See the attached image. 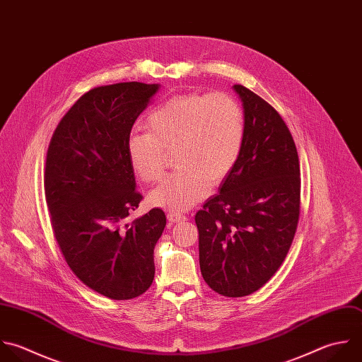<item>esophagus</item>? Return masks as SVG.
<instances>
[{
	"instance_id": "esophagus-1",
	"label": "esophagus",
	"mask_w": 362,
	"mask_h": 362,
	"mask_svg": "<svg viewBox=\"0 0 362 362\" xmlns=\"http://www.w3.org/2000/svg\"><path fill=\"white\" fill-rule=\"evenodd\" d=\"M168 220L170 223H183V221H186V216H183L180 213L170 211V213H168Z\"/></svg>"
}]
</instances>
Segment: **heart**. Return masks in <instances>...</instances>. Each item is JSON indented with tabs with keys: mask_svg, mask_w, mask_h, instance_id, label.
<instances>
[{
	"mask_svg": "<svg viewBox=\"0 0 362 362\" xmlns=\"http://www.w3.org/2000/svg\"><path fill=\"white\" fill-rule=\"evenodd\" d=\"M145 128L127 141L131 166L145 183H155L175 149L177 169L149 194L152 204L175 211L190 209L228 177L247 132L243 105L224 91L173 95L148 114Z\"/></svg>",
	"mask_w": 362,
	"mask_h": 362,
	"instance_id": "obj_1",
	"label": "heart"
}]
</instances>
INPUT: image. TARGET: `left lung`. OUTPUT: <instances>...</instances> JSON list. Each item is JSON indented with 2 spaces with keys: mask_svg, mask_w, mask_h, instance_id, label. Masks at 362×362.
<instances>
[{
  "mask_svg": "<svg viewBox=\"0 0 362 362\" xmlns=\"http://www.w3.org/2000/svg\"><path fill=\"white\" fill-rule=\"evenodd\" d=\"M234 90L245 112L244 148L194 220L203 279L218 295L243 298L262 288L289 252L300 216V165L279 112L250 88Z\"/></svg>",
  "mask_w": 362,
  "mask_h": 362,
  "instance_id": "1",
  "label": "left lung"
}]
</instances>
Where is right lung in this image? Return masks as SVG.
<instances>
[{
  "mask_svg": "<svg viewBox=\"0 0 362 362\" xmlns=\"http://www.w3.org/2000/svg\"><path fill=\"white\" fill-rule=\"evenodd\" d=\"M158 88L127 81L88 90L63 115L46 153L45 197L59 250L86 286L112 300L149 289L166 226L160 209L127 223L142 200L127 141Z\"/></svg>",
  "mask_w": 362,
  "mask_h": 362,
  "instance_id": "1",
  "label": "right lung"
}]
</instances>
